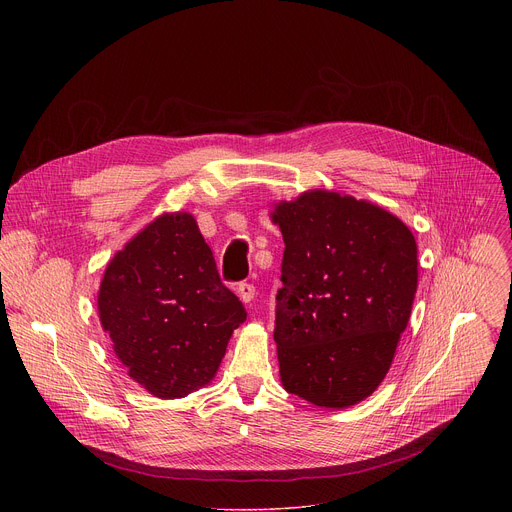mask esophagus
Here are the masks:
<instances>
[{"label": "esophagus", "instance_id": "34e87169", "mask_svg": "<svg viewBox=\"0 0 512 512\" xmlns=\"http://www.w3.org/2000/svg\"><path fill=\"white\" fill-rule=\"evenodd\" d=\"M237 291H239V298H241L245 304H251V302H253V298H255V285H253V283L243 281V283H239Z\"/></svg>", "mask_w": 512, "mask_h": 512}]
</instances>
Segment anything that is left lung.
Returning <instances> with one entry per match:
<instances>
[{
  "instance_id": "obj_1",
  "label": "left lung",
  "mask_w": 512,
  "mask_h": 512,
  "mask_svg": "<svg viewBox=\"0 0 512 512\" xmlns=\"http://www.w3.org/2000/svg\"><path fill=\"white\" fill-rule=\"evenodd\" d=\"M285 251L275 330L283 389L344 409L385 379L417 291V245L367 200L310 190L275 204Z\"/></svg>"
}]
</instances>
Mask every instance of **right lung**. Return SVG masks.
Masks as SVG:
<instances>
[{"label": "right lung", "mask_w": 512, "mask_h": 512, "mask_svg": "<svg viewBox=\"0 0 512 512\" xmlns=\"http://www.w3.org/2000/svg\"><path fill=\"white\" fill-rule=\"evenodd\" d=\"M97 306L127 375L160 399L208 385L247 320L188 212L158 216L115 253Z\"/></svg>", "instance_id": "obj_1"}]
</instances>
